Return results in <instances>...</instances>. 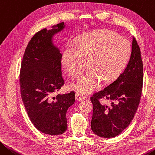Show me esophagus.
<instances>
[{
  "instance_id": "1",
  "label": "esophagus",
  "mask_w": 155,
  "mask_h": 155,
  "mask_svg": "<svg viewBox=\"0 0 155 155\" xmlns=\"http://www.w3.org/2000/svg\"><path fill=\"white\" fill-rule=\"evenodd\" d=\"M86 98V95L82 94V93H77L75 94V99L77 101H80V100H84Z\"/></svg>"
}]
</instances>
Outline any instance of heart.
Instances as JSON below:
<instances>
[{"label": "heart", "instance_id": "b5f03b06", "mask_svg": "<svg viewBox=\"0 0 155 155\" xmlns=\"http://www.w3.org/2000/svg\"><path fill=\"white\" fill-rule=\"evenodd\" d=\"M131 54L129 40L115 32L97 29L84 34L74 45H70L63 53L62 64L66 73L76 77L73 83L76 91L83 94L92 92L102 83L113 81L127 64Z\"/></svg>", "mask_w": 155, "mask_h": 155}]
</instances>
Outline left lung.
I'll list each match as a JSON object with an SVG mask.
<instances>
[{
    "label": "left lung",
    "instance_id": "obj_1",
    "mask_svg": "<svg viewBox=\"0 0 155 155\" xmlns=\"http://www.w3.org/2000/svg\"><path fill=\"white\" fill-rule=\"evenodd\" d=\"M143 73L140 48L133 37L125 70L112 84L91 97L93 106L91 125L95 135L115 137L129 126L141 100Z\"/></svg>",
    "mask_w": 155,
    "mask_h": 155
}]
</instances>
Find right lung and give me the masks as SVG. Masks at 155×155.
<instances>
[{
	"label": "right lung",
	"mask_w": 155,
	"mask_h": 155,
	"mask_svg": "<svg viewBox=\"0 0 155 155\" xmlns=\"http://www.w3.org/2000/svg\"><path fill=\"white\" fill-rule=\"evenodd\" d=\"M64 22L37 32L25 51L20 73V94L27 115L39 131L58 135L67 130L66 114L75 102V92L56 94L64 81L62 55L53 43Z\"/></svg>",
	"instance_id": "right-lung-1"
}]
</instances>
